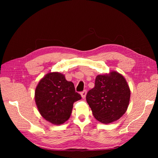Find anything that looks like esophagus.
Returning a JSON list of instances; mask_svg holds the SVG:
<instances>
[{"instance_id": "34e87169", "label": "esophagus", "mask_w": 158, "mask_h": 158, "mask_svg": "<svg viewBox=\"0 0 158 158\" xmlns=\"http://www.w3.org/2000/svg\"><path fill=\"white\" fill-rule=\"evenodd\" d=\"M86 90H84V91H83L82 92H81V96H82V98H83V99H84L85 98V95H86Z\"/></svg>"}]
</instances>
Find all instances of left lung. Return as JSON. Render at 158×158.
Instances as JSON below:
<instances>
[{"instance_id": "1", "label": "left lung", "mask_w": 158, "mask_h": 158, "mask_svg": "<svg viewBox=\"0 0 158 158\" xmlns=\"http://www.w3.org/2000/svg\"><path fill=\"white\" fill-rule=\"evenodd\" d=\"M131 90L124 76L117 71L99 74L86 101L96 120L103 124L117 121L128 109Z\"/></svg>"}]
</instances>
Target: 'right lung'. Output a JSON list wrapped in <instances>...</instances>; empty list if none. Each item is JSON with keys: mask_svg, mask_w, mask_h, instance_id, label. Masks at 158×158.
Masks as SVG:
<instances>
[{"mask_svg": "<svg viewBox=\"0 0 158 158\" xmlns=\"http://www.w3.org/2000/svg\"><path fill=\"white\" fill-rule=\"evenodd\" d=\"M74 85L58 72L46 74L37 85L35 102L41 115L52 125H60L70 118L73 103L80 100Z\"/></svg>", "mask_w": 158, "mask_h": 158, "instance_id": "add662e5", "label": "right lung"}]
</instances>
